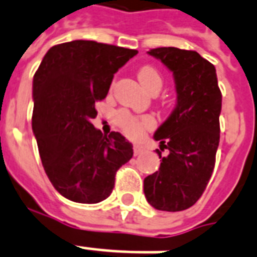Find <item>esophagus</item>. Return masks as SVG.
<instances>
[{
    "mask_svg": "<svg viewBox=\"0 0 257 257\" xmlns=\"http://www.w3.org/2000/svg\"><path fill=\"white\" fill-rule=\"evenodd\" d=\"M144 151L145 148L143 147V145H139V144L133 145V153H135V156H139V155H141Z\"/></svg>",
    "mask_w": 257,
    "mask_h": 257,
    "instance_id": "1",
    "label": "esophagus"
}]
</instances>
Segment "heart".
<instances>
[{
    "instance_id": "heart-1",
    "label": "heart",
    "mask_w": 257,
    "mask_h": 257,
    "mask_svg": "<svg viewBox=\"0 0 257 257\" xmlns=\"http://www.w3.org/2000/svg\"><path fill=\"white\" fill-rule=\"evenodd\" d=\"M139 80H140L141 85L144 86L148 92H152L155 89L160 90L163 86V78L161 74L159 73V70L153 66H143L139 70ZM116 120L121 129L124 131L128 136L137 137L140 136L141 133L144 132L145 129L152 128L155 121L152 117L144 116V117H136L131 114L126 110H120L116 114Z\"/></svg>"
}]
</instances>
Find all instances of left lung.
<instances>
[{
	"label": "left lung",
	"instance_id": "1",
	"mask_svg": "<svg viewBox=\"0 0 257 257\" xmlns=\"http://www.w3.org/2000/svg\"><path fill=\"white\" fill-rule=\"evenodd\" d=\"M148 54L173 73L177 102L153 136L169 155L156 149L160 168L144 179V193L159 211H184L201 197L215 168L221 92L215 66L195 50L169 46Z\"/></svg>",
	"mask_w": 257,
	"mask_h": 257
}]
</instances>
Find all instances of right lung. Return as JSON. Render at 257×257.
<instances>
[{
	"label": "right lung",
	"mask_w": 257,
	"mask_h": 257,
	"mask_svg": "<svg viewBox=\"0 0 257 257\" xmlns=\"http://www.w3.org/2000/svg\"><path fill=\"white\" fill-rule=\"evenodd\" d=\"M137 50L96 41L52 46L33 77L32 128L42 165L56 191L74 203L108 197L114 176L133 156L118 132L105 136L92 124L113 76Z\"/></svg>",
	"instance_id": "add662e5"
}]
</instances>
